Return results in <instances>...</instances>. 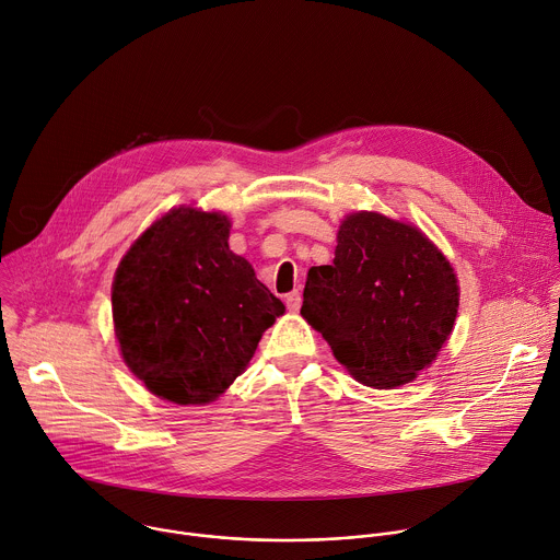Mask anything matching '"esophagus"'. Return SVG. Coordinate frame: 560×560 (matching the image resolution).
<instances>
[{"label": "esophagus", "instance_id": "34e87169", "mask_svg": "<svg viewBox=\"0 0 560 560\" xmlns=\"http://www.w3.org/2000/svg\"><path fill=\"white\" fill-rule=\"evenodd\" d=\"M301 301H303V296H301V292H299V290H292L290 294H285V305H288V310H290V312H299Z\"/></svg>", "mask_w": 560, "mask_h": 560}]
</instances>
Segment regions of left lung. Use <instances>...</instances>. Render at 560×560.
Here are the masks:
<instances>
[{"instance_id": "1", "label": "left lung", "mask_w": 560, "mask_h": 560, "mask_svg": "<svg viewBox=\"0 0 560 560\" xmlns=\"http://www.w3.org/2000/svg\"><path fill=\"white\" fill-rule=\"evenodd\" d=\"M336 242L334 264L307 272L301 316L358 383H411L455 325L459 285L448 259L422 231L381 213L347 215Z\"/></svg>"}]
</instances>
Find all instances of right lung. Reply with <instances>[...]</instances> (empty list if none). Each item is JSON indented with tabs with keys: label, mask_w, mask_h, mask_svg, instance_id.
Listing matches in <instances>:
<instances>
[{
	"label": "right lung",
	"mask_w": 560,
	"mask_h": 560,
	"mask_svg": "<svg viewBox=\"0 0 560 560\" xmlns=\"http://www.w3.org/2000/svg\"><path fill=\"white\" fill-rule=\"evenodd\" d=\"M222 213L175 209L118 264L112 285L122 360L175 405H209L250 362L285 305L229 248Z\"/></svg>",
	"instance_id": "right-lung-1"
}]
</instances>
